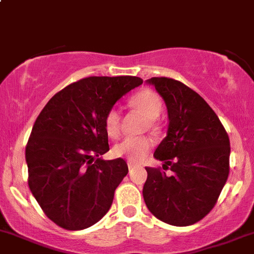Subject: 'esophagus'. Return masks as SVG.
<instances>
[{"label": "esophagus", "instance_id": "1", "mask_svg": "<svg viewBox=\"0 0 254 254\" xmlns=\"http://www.w3.org/2000/svg\"><path fill=\"white\" fill-rule=\"evenodd\" d=\"M136 163L135 162H131V161H127V167H129V170L130 168H132V167H135Z\"/></svg>", "mask_w": 254, "mask_h": 254}]
</instances>
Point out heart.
Instances as JSON below:
<instances>
[{"label": "heart", "mask_w": 254, "mask_h": 254, "mask_svg": "<svg viewBox=\"0 0 254 254\" xmlns=\"http://www.w3.org/2000/svg\"><path fill=\"white\" fill-rule=\"evenodd\" d=\"M129 104L148 119L147 125L149 129H157L155 119L161 114L162 100L154 91H139L131 96ZM104 129L110 138H118L120 134V115L115 109L109 110L105 115ZM150 147H152V140L147 136H135V138L129 136L116 144L113 148V153L118 158H127V161L139 162L148 154Z\"/></svg>", "instance_id": "1"}]
</instances>
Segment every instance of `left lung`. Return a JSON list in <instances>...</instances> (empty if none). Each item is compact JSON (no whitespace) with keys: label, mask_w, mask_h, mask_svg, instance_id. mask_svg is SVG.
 I'll use <instances>...</instances> for the list:
<instances>
[{"label":"left lung","mask_w":254,"mask_h":254,"mask_svg":"<svg viewBox=\"0 0 254 254\" xmlns=\"http://www.w3.org/2000/svg\"><path fill=\"white\" fill-rule=\"evenodd\" d=\"M147 83L166 102L168 130L154 158L172 175L147 167L144 201L159 220L192 225L211 211L227 182L229 136L207 102L186 84L167 77H153Z\"/></svg>","instance_id":"1"}]
</instances>
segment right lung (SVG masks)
<instances>
[{"instance_id": "right-lung-1", "label": "right lung", "mask_w": 254, "mask_h": 254, "mask_svg": "<svg viewBox=\"0 0 254 254\" xmlns=\"http://www.w3.org/2000/svg\"><path fill=\"white\" fill-rule=\"evenodd\" d=\"M141 83L132 76L79 79L56 93L36 118L25 150L27 184L61 228L86 229L111 207L127 164L101 158L110 149L104 118Z\"/></svg>"}]
</instances>
